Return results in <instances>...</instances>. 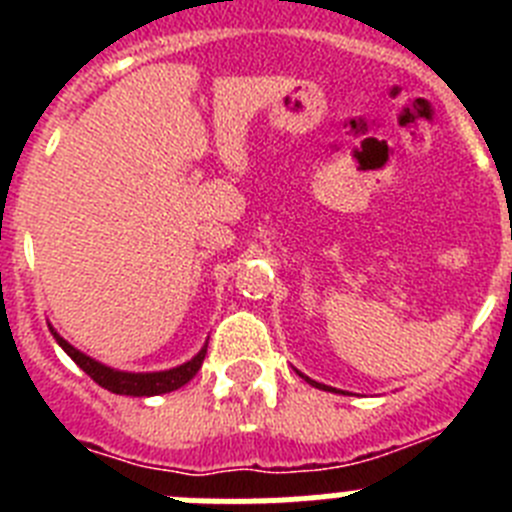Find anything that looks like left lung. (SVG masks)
<instances>
[{
    "mask_svg": "<svg viewBox=\"0 0 512 512\" xmlns=\"http://www.w3.org/2000/svg\"><path fill=\"white\" fill-rule=\"evenodd\" d=\"M297 374H300V377H302V379H305V382H307V384H312V387H318V390H325V392H338V390H336V387H328V384H320V382H315V379L305 377V374H302V372H297ZM343 395H346V392H343Z\"/></svg>",
    "mask_w": 512,
    "mask_h": 512,
    "instance_id": "8db88e82",
    "label": "left lung"
}]
</instances>
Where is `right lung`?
Listing matches in <instances>:
<instances>
[{
	"label": "right lung",
	"instance_id": "1",
	"mask_svg": "<svg viewBox=\"0 0 512 512\" xmlns=\"http://www.w3.org/2000/svg\"><path fill=\"white\" fill-rule=\"evenodd\" d=\"M51 333L58 341V346H61L63 351H66L76 364H79V369H84V372H87L99 387L115 392V395L153 397V395H166V392L179 390V387H184L194 374L200 372V366L207 354V343H205V346L200 348V354L192 356V359L184 361V364L174 366V369H166V372H120V369H112V366L102 364V361L92 359V356H87L84 351L71 346L66 338L58 336L56 330H53V325H51Z\"/></svg>",
	"mask_w": 512,
	"mask_h": 512
}]
</instances>
